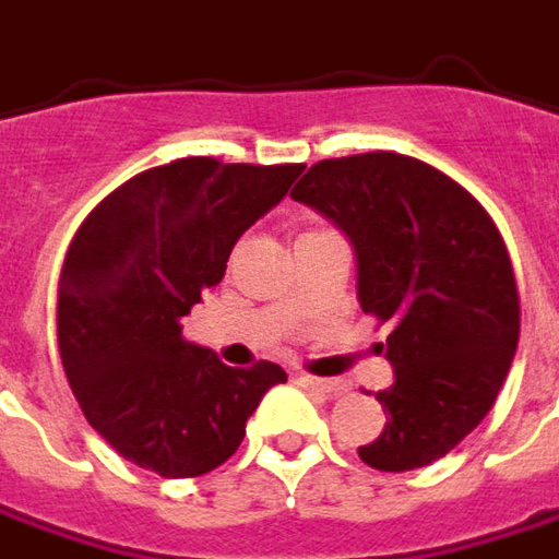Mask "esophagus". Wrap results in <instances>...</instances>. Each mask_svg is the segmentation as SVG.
Wrapping results in <instances>:
<instances>
[{
	"label": "esophagus",
	"instance_id": "esophagus-1",
	"mask_svg": "<svg viewBox=\"0 0 559 559\" xmlns=\"http://www.w3.org/2000/svg\"><path fill=\"white\" fill-rule=\"evenodd\" d=\"M296 381H299L306 390H318V393H323V396H335V393H342V381H335V378H311V374H299Z\"/></svg>",
	"mask_w": 559,
	"mask_h": 559
}]
</instances>
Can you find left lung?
<instances>
[{"label":"left lung","instance_id":"left-lung-1","mask_svg":"<svg viewBox=\"0 0 559 559\" xmlns=\"http://www.w3.org/2000/svg\"><path fill=\"white\" fill-rule=\"evenodd\" d=\"M323 214L357 257V302L390 323L388 424L360 460L381 472L429 466L493 408L521 330L506 241L490 214L427 163L390 151L323 159L290 193Z\"/></svg>","mask_w":559,"mask_h":559}]
</instances>
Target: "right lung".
Returning <instances> with one entry per match:
<instances>
[{"label": "right lung", "instance_id": "obj_1", "mask_svg": "<svg viewBox=\"0 0 559 559\" xmlns=\"http://www.w3.org/2000/svg\"><path fill=\"white\" fill-rule=\"evenodd\" d=\"M306 166L212 157L142 171L105 197L69 245L57 296L66 378L90 427L163 478L217 469L245 439L275 362L233 369L181 338V318L224 281L236 241Z\"/></svg>", "mask_w": 559, "mask_h": 559}]
</instances>
